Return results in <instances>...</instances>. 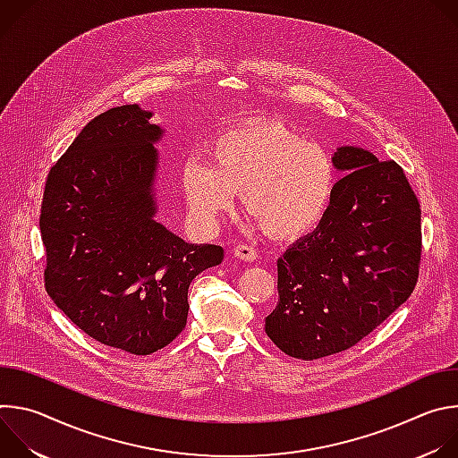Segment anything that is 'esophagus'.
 I'll return each instance as SVG.
<instances>
[{"instance_id": "esophagus-1", "label": "esophagus", "mask_w": 458, "mask_h": 458, "mask_svg": "<svg viewBox=\"0 0 458 458\" xmlns=\"http://www.w3.org/2000/svg\"><path fill=\"white\" fill-rule=\"evenodd\" d=\"M233 255H235L237 259H241V260H246V263H251V260L257 259L255 248H251V246H248V244H237V246L233 248Z\"/></svg>"}]
</instances>
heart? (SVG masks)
Returning a JSON list of instances; mask_svg holds the SVG:
<instances>
[{"instance_id": "obj_1", "label": "heart", "mask_w": 458, "mask_h": 458, "mask_svg": "<svg viewBox=\"0 0 458 458\" xmlns=\"http://www.w3.org/2000/svg\"><path fill=\"white\" fill-rule=\"evenodd\" d=\"M210 157L212 166L190 159L182 170L186 203L208 228L232 210L237 191L242 208L276 239L310 233L332 203V157L279 121L255 119L225 130Z\"/></svg>"}]
</instances>
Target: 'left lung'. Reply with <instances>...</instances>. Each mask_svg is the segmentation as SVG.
<instances>
[{"instance_id":"1","label":"left lung","mask_w":458,"mask_h":458,"mask_svg":"<svg viewBox=\"0 0 458 458\" xmlns=\"http://www.w3.org/2000/svg\"><path fill=\"white\" fill-rule=\"evenodd\" d=\"M344 174L318 226L277 259L279 302L267 335L286 355L313 360L369 335L419 279L420 207L395 161L339 147Z\"/></svg>"}]
</instances>
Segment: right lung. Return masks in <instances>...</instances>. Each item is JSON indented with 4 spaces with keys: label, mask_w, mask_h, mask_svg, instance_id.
Masks as SVG:
<instances>
[{
    "label": "right lung",
    "mask_w": 458,
    "mask_h": 458,
    "mask_svg": "<svg viewBox=\"0 0 458 458\" xmlns=\"http://www.w3.org/2000/svg\"><path fill=\"white\" fill-rule=\"evenodd\" d=\"M123 105L94 117L50 168L39 217L45 288L98 343L134 355L170 344L186 326L188 288L225 250L190 244L156 221L154 147L165 128Z\"/></svg>",
    "instance_id": "1"
}]
</instances>
